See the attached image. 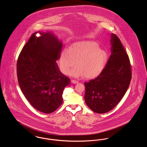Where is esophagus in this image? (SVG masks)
Masks as SVG:
<instances>
[{
    "label": "esophagus",
    "instance_id": "obj_1",
    "mask_svg": "<svg viewBox=\"0 0 147 147\" xmlns=\"http://www.w3.org/2000/svg\"><path fill=\"white\" fill-rule=\"evenodd\" d=\"M71 82L73 84H77L78 83V82L76 80H71Z\"/></svg>",
    "mask_w": 147,
    "mask_h": 147
}]
</instances>
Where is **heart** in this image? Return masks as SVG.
<instances>
[{
	"label": "heart",
	"instance_id": "heart-1",
	"mask_svg": "<svg viewBox=\"0 0 147 147\" xmlns=\"http://www.w3.org/2000/svg\"><path fill=\"white\" fill-rule=\"evenodd\" d=\"M107 59L106 53L101 50L97 43L84 41L74 43L70 49H63L59 57V64L61 71L67 74L76 62L77 66L71 70L70 75L91 79L100 74Z\"/></svg>",
	"mask_w": 147,
	"mask_h": 147
}]
</instances>
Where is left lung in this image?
Returning a JSON list of instances; mask_svg holds the SVG:
<instances>
[{"mask_svg": "<svg viewBox=\"0 0 147 147\" xmlns=\"http://www.w3.org/2000/svg\"><path fill=\"white\" fill-rule=\"evenodd\" d=\"M111 55L100 75L85 82V101L94 112L111 111L125 95L130 84L132 71L130 61L119 37L112 34Z\"/></svg>", "mask_w": 147, "mask_h": 147, "instance_id": "left-lung-1", "label": "left lung"}]
</instances>
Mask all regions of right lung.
I'll return each instance as SVG.
<instances>
[{
    "instance_id": "right-lung-1",
    "label": "right lung",
    "mask_w": 147,
    "mask_h": 147,
    "mask_svg": "<svg viewBox=\"0 0 147 147\" xmlns=\"http://www.w3.org/2000/svg\"><path fill=\"white\" fill-rule=\"evenodd\" d=\"M36 32L24 46L17 61V77L21 91L36 110L50 113L63 102V90L70 79L60 71L62 43L49 32Z\"/></svg>"
}]
</instances>
